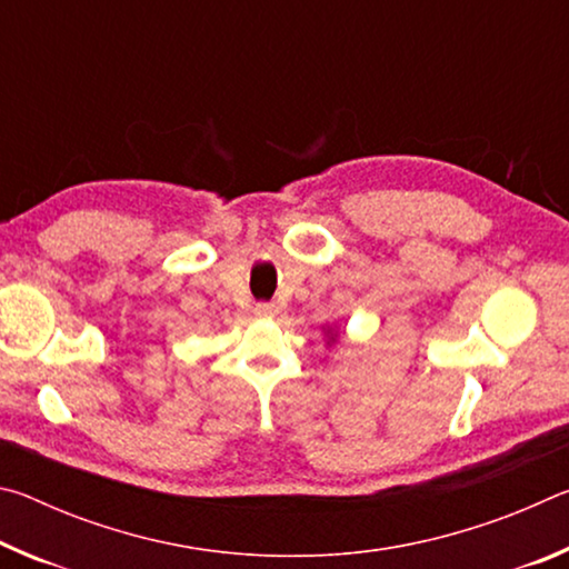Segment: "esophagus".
<instances>
[{
  "mask_svg": "<svg viewBox=\"0 0 569 569\" xmlns=\"http://www.w3.org/2000/svg\"><path fill=\"white\" fill-rule=\"evenodd\" d=\"M256 313L258 316H276L278 306L273 301H261V303H256Z\"/></svg>",
  "mask_w": 569,
  "mask_h": 569,
  "instance_id": "1",
  "label": "esophagus"
}]
</instances>
